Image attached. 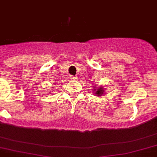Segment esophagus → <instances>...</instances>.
I'll return each instance as SVG.
<instances>
[{"label": "esophagus", "mask_w": 157, "mask_h": 157, "mask_svg": "<svg viewBox=\"0 0 157 157\" xmlns=\"http://www.w3.org/2000/svg\"><path fill=\"white\" fill-rule=\"evenodd\" d=\"M69 78H70L72 80H77V78H76V77H73V76H69Z\"/></svg>", "instance_id": "1"}]
</instances>
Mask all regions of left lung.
<instances>
[{
  "label": "left lung",
  "mask_w": 157,
  "mask_h": 157,
  "mask_svg": "<svg viewBox=\"0 0 157 157\" xmlns=\"http://www.w3.org/2000/svg\"><path fill=\"white\" fill-rule=\"evenodd\" d=\"M103 90L102 89V88H99V89H97V91L95 92V95H103Z\"/></svg>",
  "instance_id": "obj_1"
}]
</instances>
